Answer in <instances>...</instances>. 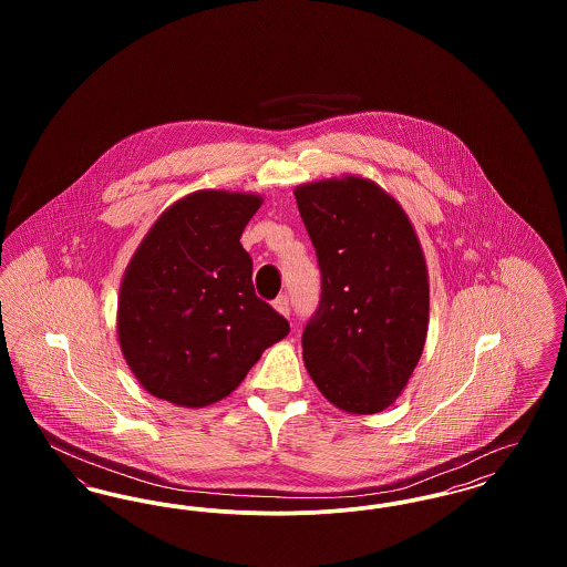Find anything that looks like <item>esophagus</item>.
Returning a JSON list of instances; mask_svg holds the SVG:
<instances>
[{"mask_svg": "<svg viewBox=\"0 0 567 567\" xmlns=\"http://www.w3.org/2000/svg\"><path fill=\"white\" fill-rule=\"evenodd\" d=\"M274 308L282 315V317H289V312H291V303H289V297L280 296L274 299Z\"/></svg>", "mask_w": 567, "mask_h": 567, "instance_id": "obj_1", "label": "esophagus"}]
</instances>
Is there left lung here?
Returning a JSON list of instances; mask_svg holds the SVG:
<instances>
[{"label": "left lung", "mask_w": 567, "mask_h": 567, "mask_svg": "<svg viewBox=\"0 0 567 567\" xmlns=\"http://www.w3.org/2000/svg\"><path fill=\"white\" fill-rule=\"evenodd\" d=\"M293 193L323 276L319 312L301 336L306 370L327 402L377 414L402 395L427 338L430 274L419 236L402 204L365 176Z\"/></svg>", "instance_id": "1"}]
</instances>
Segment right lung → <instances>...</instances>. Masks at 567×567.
Wrapping results in <instances>:
<instances>
[{"mask_svg":"<svg viewBox=\"0 0 567 567\" xmlns=\"http://www.w3.org/2000/svg\"><path fill=\"white\" fill-rule=\"evenodd\" d=\"M264 197L202 189L176 199L137 244L118 291L116 336L135 380L181 408L220 402L289 323L255 296L240 244Z\"/></svg>","mask_w":567,"mask_h":567,"instance_id":"right-lung-1","label":"right lung"}]
</instances>
